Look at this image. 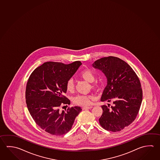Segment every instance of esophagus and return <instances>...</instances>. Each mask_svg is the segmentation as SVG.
<instances>
[{"label": "esophagus", "mask_w": 160, "mask_h": 160, "mask_svg": "<svg viewBox=\"0 0 160 160\" xmlns=\"http://www.w3.org/2000/svg\"><path fill=\"white\" fill-rule=\"evenodd\" d=\"M92 108V106H84L82 107V109H91Z\"/></svg>", "instance_id": "obj_1"}]
</instances>
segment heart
<instances>
[{
  "label": "heart",
  "instance_id": "1",
  "mask_svg": "<svg viewBox=\"0 0 160 160\" xmlns=\"http://www.w3.org/2000/svg\"><path fill=\"white\" fill-rule=\"evenodd\" d=\"M79 76L85 81L91 83V87L92 89L99 90L101 88L102 85L101 81L95 80V74L89 69L82 71L79 74ZM66 89L68 92H74L75 82L73 79H68L66 82ZM92 99L93 97L92 95H78L73 98V102L77 105L86 106L90 104Z\"/></svg>",
  "mask_w": 160,
  "mask_h": 160
}]
</instances>
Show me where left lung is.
Instances as JSON below:
<instances>
[{"mask_svg": "<svg viewBox=\"0 0 160 160\" xmlns=\"http://www.w3.org/2000/svg\"><path fill=\"white\" fill-rule=\"evenodd\" d=\"M92 66L102 71L107 80L101 101L113 102L110 108L102 106L99 123L106 130L120 132L130 125L138 114L143 97L140 80L126 62L116 57L102 58Z\"/></svg>", "mask_w": 160, "mask_h": 160, "instance_id": "obj_1", "label": "left lung"}]
</instances>
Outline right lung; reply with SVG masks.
Here are the masks:
<instances>
[{
  "instance_id": "obj_1",
  "label": "right lung",
  "mask_w": 160,
  "mask_h": 160,
  "mask_svg": "<svg viewBox=\"0 0 160 160\" xmlns=\"http://www.w3.org/2000/svg\"><path fill=\"white\" fill-rule=\"evenodd\" d=\"M82 65L75 61L66 65L47 62L31 73L26 85V102L31 117L41 129L51 134H65L71 129L75 118L82 109L72 107L62 112L59 107L70 104L65 97L66 82Z\"/></svg>"
}]
</instances>
